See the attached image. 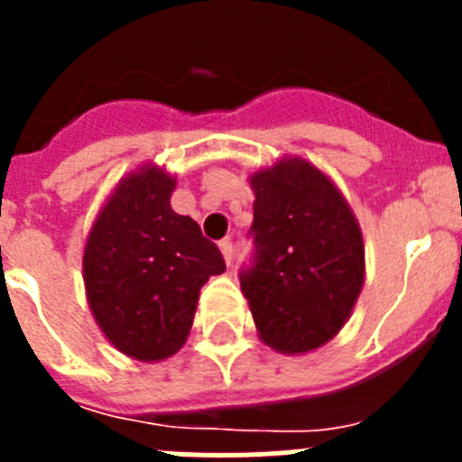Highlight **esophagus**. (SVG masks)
Wrapping results in <instances>:
<instances>
[{"label":"esophagus","mask_w":462,"mask_h":462,"mask_svg":"<svg viewBox=\"0 0 462 462\" xmlns=\"http://www.w3.org/2000/svg\"><path fill=\"white\" fill-rule=\"evenodd\" d=\"M219 250H222L224 259H226V263L231 266V259H234V240H231V238L219 240Z\"/></svg>","instance_id":"34e87169"}]
</instances>
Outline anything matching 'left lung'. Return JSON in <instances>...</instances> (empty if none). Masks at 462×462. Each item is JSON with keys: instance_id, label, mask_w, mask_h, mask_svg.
<instances>
[{"instance_id": "obj_1", "label": "left lung", "mask_w": 462, "mask_h": 462, "mask_svg": "<svg viewBox=\"0 0 462 462\" xmlns=\"http://www.w3.org/2000/svg\"><path fill=\"white\" fill-rule=\"evenodd\" d=\"M254 243L240 287L261 340L312 352L345 326L363 287V236L336 185L303 159L252 175Z\"/></svg>"}]
</instances>
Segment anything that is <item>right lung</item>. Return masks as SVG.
<instances>
[{
	"mask_svg": "<svg viewBox=\"0 0 462 462\" xmlns=\"http://www.w3.org/2000/svg\"><path fill=\"white\" fill-rule=\"evenodd\" d=\"M175 180L159 169L129 175L89 231L83 275L94 319L138 361H162L185 345L199 291L226 271L191 217L171 208Z\"/></svg>",
	"mask_w": 462,
	"mask_h": 462,
	"instance_id": "add662e5",
	"label": "right lung"
}]
</instances>
